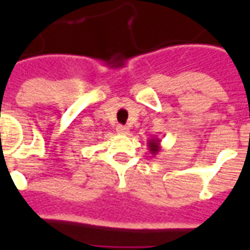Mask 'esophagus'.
<instances>
[{
  "label": "esophagus",
  "instance_id": "1",
  "mask_svg": "<svg viewBox=\"0 0 250 250\" xmlns=\"http://www.w3.org/2000/svg\"><path fill=\"white\" fill-rule=\"evenodd\" d=\"M117 132L119 135H127L129 132V129L125 127V125H118L117 127Z\"/></svg>",
  "mask_w": 250,
  "mask_h": 250
}]
</instances>
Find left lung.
<instances>
[{
    "label": "left lung",
    "mask_w": 250,
    "mask_h": 250,
    "mask_svg": "<svg viewBox=\"0 0 250 250\" xmlns=\"http://www.w3.org/2000/svg\"><path fill=\"white\" fill-rule=\"evenodd\" d=\"M148 148H149V152L152 156H157L158 153L162 150L161 148V140L158 137H152V139H149L148 140Z\"/></svg>",
    "instance_id": "obj_1"
}]
</instances>
